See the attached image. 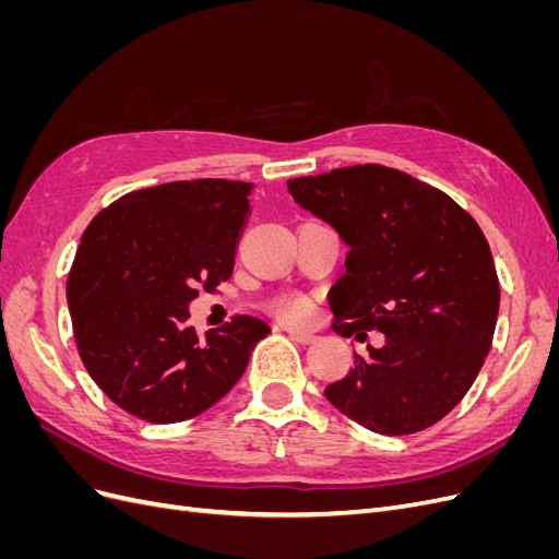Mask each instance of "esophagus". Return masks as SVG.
Listing matches in <instances>:
<instances>
[{
	"label": "esophagus",
	"mask_w": 559,
	"mask_h": 559,
	"mask_svg": "<svg viewBox=\"0 0 559 559\" xmlns=\"http://www.w3.org/2000/svg\"><path fill=\"white\" fill-rule=\"evenodd\" d=\"M289 335L294 337L296 343H300V345H310V343H314L317 337L312 335V333H306V331H296V329H289Z\"/></svg>",
	"instance_id": "esophagus-1"
}]
</instances>
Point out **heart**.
Segmentation results:
<instances>
[{
    "instance_id": "b5f03b06",
    "label": "heart",
    "mask_w": 559,
    "mask_h": 559,
    "mask_svg": "<svg viewBox=\"0 0 559 559\" xmlns=\"http://www.w3.org/2000/svg\"><path fill=\"white\" fill-rule=\"evenodd\" d=\"M277 312L284 321L289 324H308V321L314 317V306L308 298H282L277 302Z\"/></svg>"
}]
</instances>
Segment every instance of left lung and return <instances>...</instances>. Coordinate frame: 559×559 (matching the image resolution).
<instances>
[{
    "mask_svg": "<svg viewBox=\"0 0 559 559\" xmlns=\"http://www.w3.org/2000/svg\"><path fill=\"white\" fill-rule=\"evenodd\" d=\"M302 210L349 247L329 292L333 331L384 345L354 354L326 399L361 427L403 436L443 419L478 378L499 314V277L480 226L433 186L384 165L286 181Z\"/></svg>",
    "mask_w": 559,
    "mask_h": 559,
    "instance_id": "1",
    "label": "left lung"
}]
</instances>
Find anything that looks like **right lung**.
<instances>
[{"mask_svg":"<svg viewBox=\"0 0 559 559\" xmlns=\"http://www.w3.org/2000/svg\"><path fill=\"white\" fill-rule=\"evenodd\" d=\"M253 186L230 179L170 181L132 191L86 228L67 277L79 357L126 413L191 419L224 399L270 333L238 314L200 337L189 326L198 286L233 275Z\"/></svg>","mask_w":559,"mask_h":559,"instance_id":"right-lung-1","label":"right lung"}]
</instances>
